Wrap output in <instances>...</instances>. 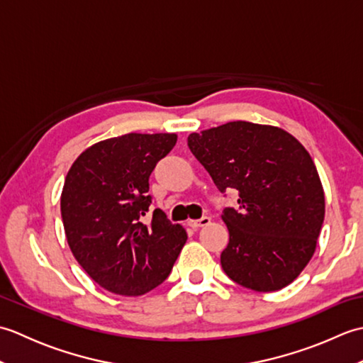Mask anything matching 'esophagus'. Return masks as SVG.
Returning a JSON list of instances; mask_svg holds the SVG:
<instances>
[{
  "instance_id": "1",
  "label": "esophagus",
  "mask_w": 363,
  "mask_h": 363,
  "mask_svg": "<svg viewBox=\"0 0 363 363\" xmlns=\"http://www.w3.org/2000/svg\"><path fill=\"white\" fill-rule=\"evenodd\" d=\"M211 223V218L209 217H203L199 220H189V226L194 228V229H198V228H203V226H207Z\"/></svg>"
}]
</instances>
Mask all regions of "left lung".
<instances>
[{
	"label": "left lung",
	"mask_w": 363,
	"mask_h": 363,
	"mask_svg": "<svg viewBox=\"0 0 363 363\" xmlns=\"http://www.w3.org/2000/svg\"><path fill=\"white\" fill-rule=\"evenodd\" d=\"M189 148L221 194L238 191L223 211L229 243L221 267L254 291H276L312 259L325 220V191L311 154L277 126L250 121L190 134Z\"/></svg>",
	"instance_id": "8db88e82"
}]
</instances>
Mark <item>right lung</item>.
<instances>
[{"label": "right lung", "mask_w": 363, "mask_h": 363, "mask_svg": "<svg viewBox=\"0 0 363 363\" xmlns=\"http://www.w3.org/2000/svg\"><path fill=\"white\" fill-rule=\"evenodd\" d=\"M176 134L112 137L89 146L68 169L60 195L67 242L103 289L140 296L164 282L187 233L151 204L150 176L176 145Z\"/></svg>", "instance_id": "right-lung-1"}]
</instances>
